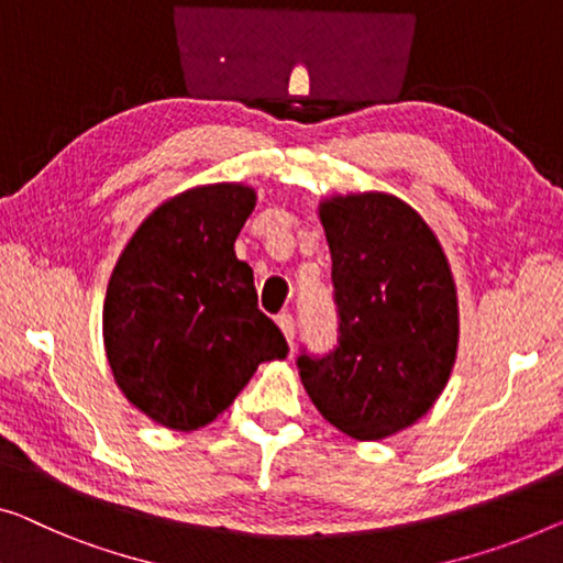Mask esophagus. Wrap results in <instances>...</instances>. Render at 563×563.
<instances>
[{
  "label": "esophagus",
  "mask_w": 563,
  "mask_h": 563,
  "mask_svg": "<svg viewBox=\"0 0 563 563\" xmlns=\"http://www.w3.org/2000/svg\"><path fill=\"white\" fill-rule=\"evenodd\" d=\"M278 329L283 331L285 339H288V343H292V335H296V321H292L290 313L278 316Z\"/></svg>",
  "instance_id": "1"
}]
</instances>
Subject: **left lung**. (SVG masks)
<instances>
[{
  "label": "left lung",
  "instance_id": "8db88e82",
  "mask_svg": "<svg viewBox=\"0 0 563 563\" xmlns=\"http://www.w3.org/2000/svg\"><path fill=\"white\" fill-rule=\"evenodd\" d=\"M339 346L298 356L318 412L354 440H384L427 415L457 354V290L422 217L384 191L323 199Z\"/></svg>",
  "mask_w": 563,
  "mask_h": 563
}]
</instances>
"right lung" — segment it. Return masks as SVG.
Returning a JSON list of instances; mask_svg holds the SVG:
<instances>
[{"label": "right lung", "mask_w": 563, "mask_h": 563, "mask_svg": "<svg viewBox=\"0 0 563 563\" xmlns=\"http://www.w3.org/2000/svg\"><path fill=\"white\" fill-rule=\"evenodd\" d=\"M245 184H207L156 207L108 280L103 343L125 399L169 430L217 419L288 343L257 308L234 240L255 209Z\"/></svg>", "instance_id": "obj_1"}]
</instances>
